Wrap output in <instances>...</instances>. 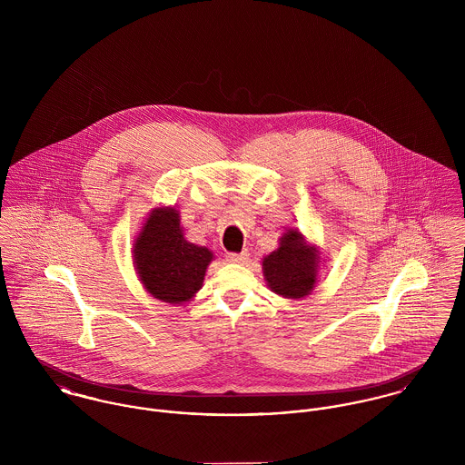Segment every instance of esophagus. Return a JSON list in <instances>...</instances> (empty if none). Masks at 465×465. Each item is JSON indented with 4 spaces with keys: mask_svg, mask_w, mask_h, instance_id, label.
Instances as JSON below:
<instances>
[{
    "mask_svg": "<svg viewBox=\"0 0 465 465\" xmlns=\"http://www.w3.org/2000/svg\"><path fill=\"white\" fill-rule=\"evenodd\" d=\"M227 260L231 263H245L249 260V252L247 251H243V252H229Z\"/></svg>",
    "mask_w": 465,
    "mask_h": 465,
    "instance_id": "esophagus-1",
    "label": "esophagus"
}]
</instances>
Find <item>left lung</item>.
<instances>
[{"instance_id":"1","label":"left lung","mask_w":465,"mask_h":465,"mask_svg":"<svg viewBox=\"0 0 465 465\" xmlns=\"http://www.w3.org/2000/svg\"><path fill=\"white\" fill-rule=\"evenodd\" d=\"M317 252L297 231L281 238V245L263 260V273L272 292L288 297H306L317 281Z\"/></svg>"}]
</instances>
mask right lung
Wrapping results in <instances>:
<instances>
[{
	"mask_svg": "<svg viewBox=\"0 0 465 465\" xmlns=\"http://www.w3.org/2000/svg\"><path fill=\"white\" fill-rule=\"evenodd\" d=\"M211 260L209 249L184 240L175 209L152 211L134 245V262L144 288L155 299L173 304L199 292Z\"/></svg>",
	"mask_w": 465,
	"mask_h": 465,
	"instance_id": "obj_1",
	"label": "right lung"
}]
</instances>
